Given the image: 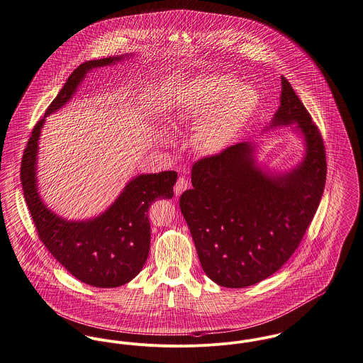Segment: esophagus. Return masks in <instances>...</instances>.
<instances>
[{"instance_id": "1", "label": "esophagus", "mask_w": 363, "mask_h": 363, "mask_svg": "<svg viewBox=\"0 0 363 363\" xmlns=\"http://www.w3.org/2000/svg\"><path fill=\"white\" fill-rule=\"evenodd\" d=\"M188 188H189L188 179L185 177H179L175 186H174V194H175V196H179L182 192H185Z\"/></svg>"}]
</instances>
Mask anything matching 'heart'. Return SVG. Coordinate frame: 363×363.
<instances>
[{"mask_svg": "<svg viewBox=\"0 0 363 363\" xmlns=\"http://www.w3.org/2000/svg\"><path fill=\"white\" fill-rule=\"evenodd\" d=\"M258 92L229 74L200 77L182 94L178 117L206 118L199 125L196 146L204 153H221L249 125L258 109Z\"/></svg>", "mask_w": 363, "mask_h": 363, "instance_id": "obj_1", "label": "heart"}]
</instances>
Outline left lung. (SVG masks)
Masks as SVG:
<instances>
[{
	"label": "left lung",
	"mask_w": 363,
	"mask_h": 363,
	"mask_svg": "<svg viewBox=\"0 0 363 363\" xmlns=\"http://www.w3.org/2000/svg\"><path fill=\"white\" fill-rule=\"evenodd\" d=\"M297 124L306 155L297 167L271 174L257 164L255 143L242 142L200 159L194 188L179 197L206 275L240 289L267 279L298 247L326 182L322 135L293 86L281 77L280 106L269 128ZM268 128V127H267Z\"/></svg>",
	"instance_id": "left-lung-1"
}]
</instances>
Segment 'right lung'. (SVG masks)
Segmentation results:
<instances>
[{"label": "right lung", "mask_w": 363, "mask_h": 363, "mask_svg": "<svg viewBox=\"0 0 363 363\" xmlns=\"http://www.w3.org/2000/svg\"><path fill=\"white\" fill-rule=\"evenodd\" d=\"M131 55L88 60L67 79L44 117L34 125L22 157L21 181L30 216L44 246L74 278L95 287H118L134 279L143 268L150 249L147 211L157 199H171L178 174L162 171L131 179L112 206L86 221H67L52 213L37 188L38 140L45 117L65 106L86 73L114 65Z\"/></svg>", "instance_id": "right-lung-1"}]
</instances>
